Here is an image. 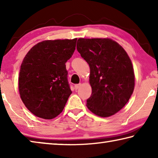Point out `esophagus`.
<instances>
[{"label":"esophagus","mask_w":158,"mask_h":158,"mask_svg":"<svg viewBox=\"0 0 158 158\" xmlns=\"http://www.w3.org/2000/svg\"><path fill=\"white\" fill-rule=\"evenodd\" d=\"M80 86H81V84H75V85H74V89H75V90H77L78 89H79Z\"/></svg>","instance_id":"1"}]
</instances>
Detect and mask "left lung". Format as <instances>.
<instances>
[{"label": "left lung", "mask_w": 158, "mask_h": 158, "mask_svg": "<svg viewBox=\"0 0 158 158\" xmlns=\"http://www.w3.org/2000/svg\"><path fill=\"white\" fill-rule=\"evenodd\" d=\"M77 49L89 65L92 88L86 105L100 117H109L126 105L135 87V74L129 56L111 39L77 40Z\"/></svg>", "instance_id": "1"}]
</instances>
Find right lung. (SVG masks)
<instances>
[{
	"label": "right lung",
	"instance_id": "obj_1",
	"mask_svg": "<svg viewBox=\"0 0 158 158\" xmlns=\"http://www.w3.org/2000/svg\"><path fill=\"white\" fill-rule=\"evenodd\" d=\"M76 42L77 38L39 42L23 58L19 90L26 108L36 116L52 119L65 107L72 93L65 63Z\"/></svg>",
	"mask_w": 158,
	"mask_h": 158
}]
</instances>
